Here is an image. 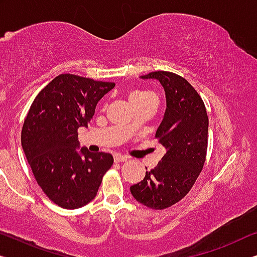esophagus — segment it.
<instances>
[{"instance_id":"obj_1","label":"esophagus","mask_w":257,"mask_h":257,"mask_svg":"<svg viewBox=\"0 0 257 257\" xmlns=\"http://www.w3.org/2000/svg\"><path fill=\"white\" fill-rule=\"evenodd\" d=\"M114 160H115V163L127 162V160H128V157H125V156H121V155H115V156H114Z\"/></svg>"}]
</instances>
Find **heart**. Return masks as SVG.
Wrapping results in <instances>:
<instances>
[{"instance_id": "heart-1", "label": "heart", "mask_w": 257, "mask_h": 257, "mask_svg": "<svg viewBox=\"0 0 257 257\" xmlns=\"http://www.w3.org/2000/svg\"><path fill=\"white\" fill-rule=\"evenodd\" d=\"M149 100H155V101L158 100L155 92L148 91V90H135L129 94V101L132 105L142 104V102H145Z\"/></svg>"}]
</instances>
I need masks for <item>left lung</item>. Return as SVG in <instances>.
<instances>
[{"label":"left lung","instance_id":"1","mask_svg":"<svg viewBox=\"0 0 257 257\" xmlns=\"http://www.w3.org/2000/svg\"><path fill=\"white\" fill-rule=\"evenodd\" d=\"M141 78L159 80L165 91V114L156 133L164 156L141 182L130 187V193L148 208L162 210L182 200L200 175L208 149L209 118L200 94L181 76L153 71Z\"/></svg>","mask_w":257,"mask_h":257}]
</instances>
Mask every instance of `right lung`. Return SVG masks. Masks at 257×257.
I'll use <instances>...</instances> for the list:
<instances>
[{
  "label": "right lung",
  "instance_id": "1",
  "mask_svg": "<svg viewBox=\"0 0 257 257\" xmlns=\"http://www.w3.org/2000/svg\"><path fill=\"white\" fill-rule=\"evenodd\" d=\"M115 86L62 74L34 99L22 129V147L38 185L64 209L86 205L97 195L113 156L79 148L80 127H87L98 101Z\"/></svg>",
  "mask_w": 257,
  "mask_h": 257
}]
</instances>
